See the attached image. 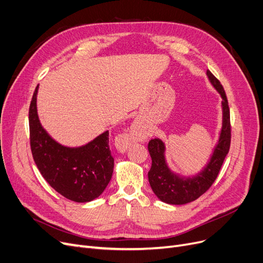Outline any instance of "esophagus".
<instances>
[{"label": "esophagus", "mask_w": 263, "mask_h": 263, "mask_svg": "<svg viewBox=\"0 0 263 263\" xmlns=\"http://www.w3.org/2000/svg\"><path fill=\"white\" fill-rule=\"evenodd\" d=\"M143 138V133L140 129V127L138 125L133 126V128L130 130V134L126 135L123 137L122 142H121V149H127V146L132 143V142H136V141H140Z\"/></svg>", "instance_id": "34e87169"}]
</instances>
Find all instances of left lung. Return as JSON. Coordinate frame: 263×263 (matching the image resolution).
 Returning <instances> with one entry per match:
<instances>
[{"mask_svg": "<svg viewBox=\"0 0 263 263\" xmlns=\"http://www.w3.org/2000/svg\"><path fill=\"white\" fill-rule=\"evenodd\" d=\"M207 78L213 87L221 97L222 125L218 140L211 156L201 171L194 175L185 176L171 170L166 161V145L160 138L149 141L148 149L152 159L151 170L148 173L152 191L160 201L171 205H183L195 201L212 186L219 174L231 143L230 110L224 89L220 82L207 70Z\"/></svg>", "mask_w": 263, "mask_h": 263, "instance_id": "8db88e82", "label": "left lung"}]
</instances>
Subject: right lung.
<instances>
[{
  "mask_svg": "<svg viewBox=\"0 0 263 263\" xmlns=\"http://www.w3.org/2000/svg\"><path fill=\"white\" fill-rule=\"evenodd\" d=\"M36 86L29 109L30 144L41 175L62 196L77 203L99 197L109 184L114 159L109 148V130L80 146L59 143L42 126L37 114Z\"/></svg>",
  "mask_w": 263,
  "mask_h": 263,
  "instance_id": "obj_1",
  "label": "right lung"
}]
</instances>
